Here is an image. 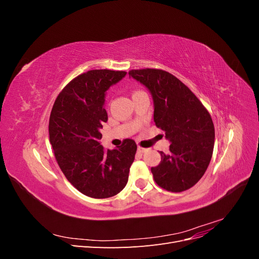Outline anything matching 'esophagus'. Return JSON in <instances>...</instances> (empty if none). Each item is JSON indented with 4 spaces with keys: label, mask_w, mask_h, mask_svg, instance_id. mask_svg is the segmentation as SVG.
I'll list each match as a JSON object with an SVG mask.
<instances>
[{
    "label": "esophagus",
    "mask_w": 259,
    "mask_h": 259,
    "mask_svg": "<svg viewBox=\"0 0 259 259\" xmlns=\"http://www.w3.org/2000/svg\"><path fill=\"white\" fill-rule=\"evenodd\" d=\"M137 150H138V152H139V153H144V152H146V151H147V149H145V148H142V147H139V146H138Z\"/></svg>",
    "instance_id": "obj_1"
}]
</instances>
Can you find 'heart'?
Listing matches in <instances>:
<instances>
[{
  "instance_id": "obj_1",
  "label": "heart",
  "mask_w": 259,
  "mask_h": 259,
  "mask_svg": "<svg viewBox=\"0 0 259 259\" xmlns=\"http://www.w3.org/2000/svg\"><path fill=\"white\" fill-rule=\"evenodd\" d=\"M137 93H139V91H135L134 93H133V94H132V96H134V95H135V94H137Z\"/></svg>"
}]
</instances>
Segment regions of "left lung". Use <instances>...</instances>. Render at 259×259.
I'll return each instance as SVG.
<instances>
[{"label":"left lung","mask_w":259,"mask_h":259,"mask_svg":"<svg viewBox=\"0 0 259 259\" xmlns=\"http://www.w3.org/2000/svg\"><path fill=\"white\" fill-rule=\"evenodd\" d=\"M130 77L142 83L153 99V120L170 143L167 154L151 167L155 183L170 192L197 184L211 159L215 130L211 117L197 96L176 76L159 69L132 70Z\"/></svg>","instance_id":"left-lung-1"}]
</instances>
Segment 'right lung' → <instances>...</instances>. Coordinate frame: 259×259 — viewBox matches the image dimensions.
I'll list each match as a JSON object with an SVG mask.
<instances>
[{
	"label": "right lung",
	"instance_id": "add662e5",
	"mask_svg": "<svg viewBox=\"0 0 259 259\" xmlns=\"http://www.w3.org/2000/svg\"><path fill=\"white\" fill-rule=\"evenodd\" d=\"M125 75L107 69L77 75L60 92L51 112L50 142L58 165L72 186L91 198L106 199L122 191L135 159L133 139L113 150L99 143L108 121L106 92Z\"/></svg>",
	"mask_w": 259,
	"mask_h": 259
}]
</instances>
